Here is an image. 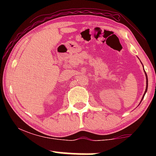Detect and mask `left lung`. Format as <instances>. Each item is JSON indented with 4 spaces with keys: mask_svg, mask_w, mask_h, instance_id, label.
I'll use <instances>...</instances> for the list:
<instances>
[{
    "mask_svg": "<svg viewBox=\"0 0 156 156\" xmlns=\"http://www.w3.org/2000/svg\"><path fill=\"white\" fill-rule=\"evenodd\" d=\"M145 74H146V73H145ZM146 79H147V87H146V90H145V92H144V94H145V93L147 92V85H148V83H147V74H146ZM144 96H143V98L144 97ZM141 101H142V99H141Z\"/></svg>",
    "mask_w": 156,
    "mask_h": 156,
    "instance_id": "1",
    "label": "left lung"
}]
</instances>
